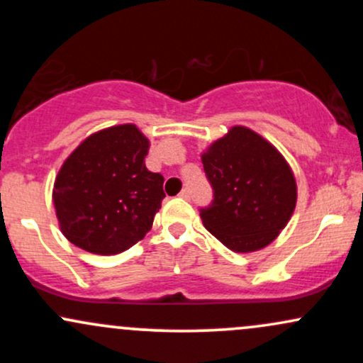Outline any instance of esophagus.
Masks as SVG:
<instances>
[{"label":"esophagus","mask_w":363,"mask_h":363,"mask_svg":"<svg viewBox=\"0 0 363 363\" xmlns=\"http://www.w3.org/2000/svg\"><path fill=\"white\" fill-rule=\"evenodd\" d=\"M179 198H182V199H189V198H191L189 189H182L181 193H179Z\"/></svg>","instance_id":"34e87169"}]
</instances>
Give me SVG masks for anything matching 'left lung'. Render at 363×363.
Segmentation results:
<instances>
[{
	"label": "left lung",
	"mask_w": 363,
	"mask_h": 363,
	"mask_svg": "<svg viewBox=\"0 0 363 363\" xmlns=\"http://www.w3.org/2000/svg\"><path fill=\"white\" fill-rule=\"evenodd\" d=\"M215 191L201 210L206 230L234 252L266 247L290 222L297 205L294 170L274 145L245 126H232L201 153Z\"/></svg>",
	"instance_id": "1"
}]
</instances>
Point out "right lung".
I'll list each match as a JSON object with an SVG mask.
<instances>
[{"mask_svg": "<svg viewBox=\"0 0 363 363\" xmlns=\"http://www.w3.org/2000/svg\"><path fill=\"white\" fill-rule=\"evenodd\" d=\"M150 140L135 124L91 133L62 162L52 205L62 235L101 256L119 254L152 228L164 177L145 167Z\"/></svg>", "mask_w": 363, "mask_h": 363, "instance_id": "add662e5", "label": "right lung"}]
</instances>
